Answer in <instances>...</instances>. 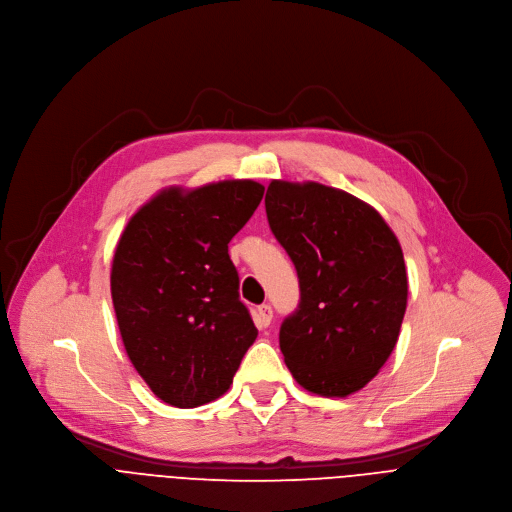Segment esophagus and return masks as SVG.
I'll return each instance as SVG.
<instances>
[{
    "instance_id": "1",
    "label": "esophagus",
    "mask_w": 512,
    "mask_h": 512,
    "mask_svg": "<svg viewBox=\"0 0 512 512\" xmlns=\"http://www.w3.org/2000/svg\"><path fill=\"white\" fill-rule=\"evenodd\" d=\"M271 317H274V311H271L269 304H261L257 313H255V323L259 329H265L271 323Z\"/></svg>"
}]
</instances>
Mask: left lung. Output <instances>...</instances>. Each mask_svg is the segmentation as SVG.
I'll list each match as a JSON object with an SVG mask.
<instances>
[{
  "instance_id": "1",
  "label": "left lung",
  "mask_w": 512,
  "mask_h": 512,
  "mask_svg": "<svg viewBox=\"0 0 512 512\" xmlns=\"http://www.w3.org/2000/svg\"><path fill=\"white\" fill-rule=\"evenodd\" d=\"M265 212L300 282L298 311L280 329L294 381L321 397L364 389L395 350L407 306L395 232L370 203L315 181L274 179Z\"/></svg>"
}]
</instances>
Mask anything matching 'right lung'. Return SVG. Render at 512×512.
Segmentation results:
<instances>
[{
    "instance_id": "1",
    "label": "right lung",
    "mask_w": 512,
    "mask_h": 512,
    "mask_svg": "<svg viewBox=\"0 0 512 512\" xmlns=\"http://www.w3.org/2000/svg\"><path fill=\"white\" fill-rule=\"evenodd\" d=\"M263 191L251 179L164 187L119 236L111 265L119 333L133 368L168 405L224 395L255 342L228 243Z\"/></svg>"
}]
</instances>
